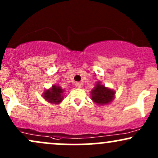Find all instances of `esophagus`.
I'll list each match as a JSON object with an SVG mask.
<instances>
[{
	"mask_svg": "<svg viewBox=\"0 0 158 158\" xmlns=\"http://www.w3.org/2000/svg\"><path fill=\"white\" fill-rule=\"evenodd\" d=\"M75 86L77 87V88H81V83L80 82H77L75 84Z\"/></svg>",
	"mask_w": 158,
	"mask_h": 158,
	"instance_id": "34e87169",
	"label": "esophagus"
}]
</instances>
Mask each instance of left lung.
<instances>
[{"label":"left lung","mask_w":158,"mask_h":158,"mask_svg":"<svg viewBox=\"0 0 158 158\" xmlns=\"http://www.w3.org/2000/svg\"><path fill=\"white\" fill-rule=\"evenodd\" d=\"M114 97L115 91L101 85L100 82H97L91 90V99L99 106L109 104L114 100Z\"/></svg>","instance_id":"left-lung-1"}]
</instances>
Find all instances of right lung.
<instances>
[{
	"label": "right lung",
	"instance_id": "1",
	"mask_svg": "<svg viewBox=\"0 0 158 158\" xmlns=\"http://www.w3.org/2000/svg\"><path fill=\"white\" fill-rule=\"evenodd\" d=\"M63 92L64 90L59 85H52L51 88L46 90L44 92L43 97L52 104H59L64 99Z\"/></svg>",
	"mask_w": 158,
	"mask_h": 158
}]
</instances>
